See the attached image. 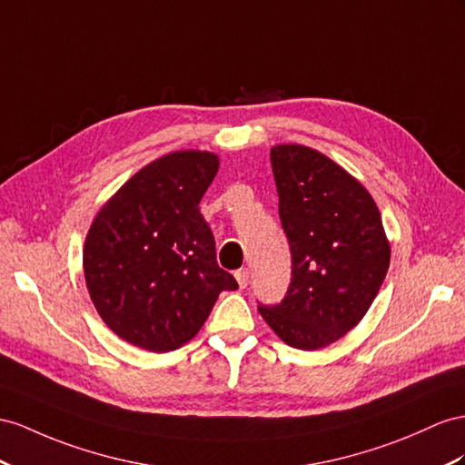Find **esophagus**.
Masks as SVG:
<instances>
[{"label":"esophagus","instance_id":"1","mask_svg":"<svg viewBox=\"0 0 465 465\" xmlns=\"http://www.w3.org/2000/svg\"><path fill=\"white\" fill-rule=\"evenodd\" d=\"M235 281H237V284H240V289H245L249 284V269L235 271Z\"/></svg>","mask_w":465,"mask_h":465}]
</instances>
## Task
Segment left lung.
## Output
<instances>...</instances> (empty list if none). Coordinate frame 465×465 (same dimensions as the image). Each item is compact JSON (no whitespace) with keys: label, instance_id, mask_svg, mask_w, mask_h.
Segmentation results:
<instances>
[{"label":"left lung","instance_id":"1","mask_svg":"<svg viewBox=\"0 0 465 465\" xmlns=\"http://www.w3.org/2000/svg\"><path fill=\"white\" fill-rule=\"evenodd\" d=\"M271 166L292 277L281 304H261L259 312L284 343L312 351L365 316L385 281L391 247L371 194L326 154L277 145Z\"/></svg>","mask_w":465,"mask_h":465}]
</instances>
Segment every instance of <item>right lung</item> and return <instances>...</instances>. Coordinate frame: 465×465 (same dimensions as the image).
Listing matches in <instances>:
<instances>
[{
	"label": "right lung",
	"mask_w": 465,
	"mask_h": 465,
	"mask_svg": "<svg viewBox=\"0 0 465 465\" xmlns=\"http://www.w3.org/2000/svg\"><path fill=\"white\" fill-rule=\"evenodd\" d=\"M218 166L208 151L164 154L131 176L90 225V299L105 326L141 350H178L204 326L220 292L237 289L218 267L198 208Z\"/></svg>",
	"instance_id": "add662e5"
}]
</instances>
